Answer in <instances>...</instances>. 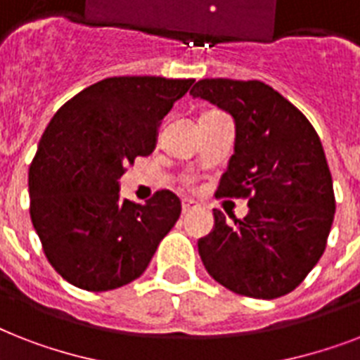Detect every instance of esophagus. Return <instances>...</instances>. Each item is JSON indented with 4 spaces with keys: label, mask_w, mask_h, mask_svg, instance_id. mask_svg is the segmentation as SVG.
<instances>
[{
    "label": "esophagus",
    "mask_w": 360,
    "mask_h": 360,
    "mask_svg": "<svg viewBox=\"0 0 360 360\" xmlns=\"http://www.w3.org/2000/svg\"><path fill=\"white\" fill-rule=\"evenodd\" d=\"M181 207H183V214H188L192 213V211H196L198 203H194L192 200H183V202H181Z\"/></svg>",
    "instance_id": "34e87169"
}]
</instances>
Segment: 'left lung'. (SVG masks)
Wrapping results in <instances>:
<instances>
[{"label":"left lung","instance_id":"8db88e82","mask_svg":"<svg viewBox=\"0 0 360 360\" xmlns=\"http://www.w3.org/2000/svg\"><path fill=\"white\" fill-rule=\"evenodd\" d=\"M236 121V146L217 196L248 198V214L198 240L207 273L239 295L276 299L307 278L323 254L335 192L310 121L259 80L205 78L191 89Z\"/></svg>","mask_w":360,"mask_h":360}]
</instances>
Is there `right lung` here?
I'll return each instance as SVG.
<instances>
[{"instance_id":"right-lung-1","label":"right lung","mask_w":360,"mask_h":360,"mask_svg":"<svg viewBox=\"0 0 360 360\" xmlns=\"http://www.w3.org/2000/svg\"><path fill=\"white\" fill-rule=\"evenodd\" d=\"M194 80L114 76L86 87L48 123L30 166V214L52 267L76 288L108 291L136 280L175 226L181 202L158 191L146 205L120 198L136 157Z\"/></svg>"}]
</instances>
